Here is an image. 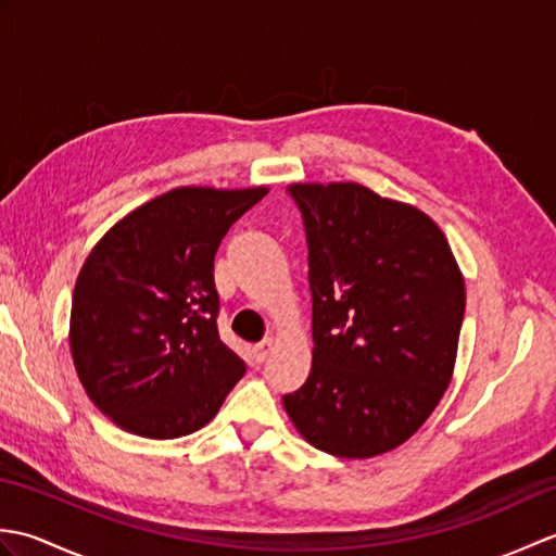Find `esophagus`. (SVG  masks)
<instances>
[{
	"label": "esophagus",
	"mask_w": 556,
	"mask_h": 556,
	"mask_svg": "<svg viewBox=\"0 0 556 556\" xmlns=\"http://www.w3.org/2000/svg\"><path fill=\"white\" fill-rule=\"evenodd\" d=\"M271 344H275V341H271V339H265V341H260V344H255V361L257 363L267 361L269 351H271Z\"/></svg>",
	"instance_id": "obj_1"
}]
</instances>
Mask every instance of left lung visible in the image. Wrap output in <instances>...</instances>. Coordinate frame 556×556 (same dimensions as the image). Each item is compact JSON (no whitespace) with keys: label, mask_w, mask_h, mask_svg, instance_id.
I'll return each instance as SVG.
<instances>
[{"label":"left lung","mask_w":556,"mask_h":556,"mask_svg":"<svg viewBox=\"0 0 556 556\" xmlns=\"http://www.w3.org/2000/svg\"><path fill=\"white\" fill-rule=\"evenodd\" d=\"M308 241L313 368L285 408L313 446L370 458L440 404L466 311L440 227L361 184H293Z\"/></svg>","instance_id":"obj_1"}]
</instances>
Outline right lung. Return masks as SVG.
Returning a JSON list of instances; mask_svg holds the SVG:
<instances>
[{"mask_svg":"<svg viewBox=\"0 0 556 556\" xmlns=\"http://www.w3.org/2000/svg\"><path fill=\"white\" fill-rule=\"evenodd\" d=\"M267 195L184 186L102 236L76 279L71 356L92 404L119 428L174 440L203 428L245 363L219 339L215 255Z\"/></svg>","mask_w":556,"mask_h":556,"instance_id":"1","label":"right lung"}]
</instances>
